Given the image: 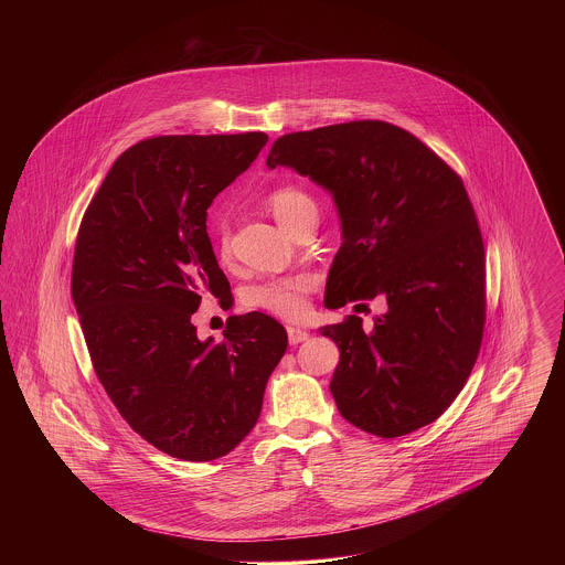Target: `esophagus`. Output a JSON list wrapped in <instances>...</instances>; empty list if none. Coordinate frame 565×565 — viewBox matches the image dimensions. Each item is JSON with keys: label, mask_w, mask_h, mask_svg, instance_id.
I'll use <instances>...</instances> for the list:
<instances>
[{"label": "esophagus", "mask_w": 565, "mask_h": 565, "mask_svg": "<svg viewBox=\"0 0 565 565\" xmlns=\"http://www.w3.org/2000/svg\"><path fill=\"white\" fill-rule=\"evenodd\" d=\"M307 339H309V332L305 328L288 326V341H290V345H298V343H302Z\"/></svg>", "instance_id": "1"}]
</instances>
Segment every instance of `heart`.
<instances>
[{
  "mask_svg": "<svg viewBox=\"0 0 565 565\" xmlns=\"http://www.w3.org/2000/svg\"><path fill=\"white\" fill-rule=\"evenodd\" d=\"M267 205L275 220L290 233L298 222L307 215H318V205L313 196L296 184H281L273 189L267 196ZM217 256L222 260L231 258V224L224 215H215L212 222ZM316 288L311 275H290V277H267L243 288L242 302L249 309L267 311L279 318H298L307 311V296Z\"/></svg>",
  "mask_w": 565,
  "mask_h": 565,
  "instance_id": "1",
  "label": "heart"
}]
</instances>
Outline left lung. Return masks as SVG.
I'll return each instance as SVG.
<instances>
[{
  "mask_svg": "<svg viewBox=\"0 0 565 565\" xmlns=\"http://www.w3.org/2000/svg\"><path fill=\"white\" fill-rule=\"evenodd\" d=\"M267 164L292 167L332 192L343 243L326 307L385 302L371 332L358 316L320 328L341 350L330 381L339 413L381 438L436 422L483 341V237L461 178L383 120L281 135Z\"/></svg>",
  "mask_w": 565,
  "mask_h": 565,
  "instance_id": "left-lung-1",
  "label": "left lung"
}]
</instances>
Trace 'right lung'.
<instances>
[{"label": "right lung", "mask_w": 565, "mask_h": 565, "mask_svg": "<svg viewBox=\"0 0 565 565\" xmlns=\"http://www.w3.org/2000/svg\"><path fill=\"white\" fill-rule=\"evenodd\" d=\"M267 134L161 135L125 150L88 203L72 298L93 369L122 419L167 456L210 461L258 422L286 328L252 311L224 339L199 341L203 296L231 284L207 235V207L254 162Z\"/></svg>", "instance_id": "add662e5"}]
</instances>
